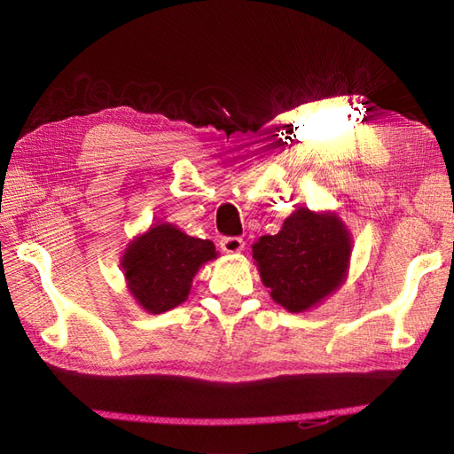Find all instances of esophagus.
Returning <instances> with one entry per match:
<instances>
[{
  "mask_svg": "<svg viewBox=\"0 0 454 454\" xmlns=\"http://www.w3.org/2000/svg\"><path fill=\"white\" fill-rule=\"evenodd\" d=\"M219 246L225 254H239L244 250V240L240 237H223Z\"/></svg>",
  "mask_w": 454,
  "mask_h": 454,
  "instance_id": "1",
  "label": "esophagus"
}]
</instances>
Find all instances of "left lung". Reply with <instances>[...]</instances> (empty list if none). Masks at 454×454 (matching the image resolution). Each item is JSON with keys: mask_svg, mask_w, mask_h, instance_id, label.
<instances>
[{"mask_svg": "<svg viewBox=\"0 0 454 454\" xmlns=\"http://www.w3.org/2000/svg\"><path fill=\"white\" fill-rule=\"evenodd\" d=\"M261 282L290 312H305L339 290L350 263V232L333 212L297 208L277 235L254 246Z\"/></svg>", "mask_w": 454, "mask_h": 454, "instance_id": "1", "label": "left lung"}]
</instances>
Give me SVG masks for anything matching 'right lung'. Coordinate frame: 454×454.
<instances>
[{"mask_svg":"<svg viewBox=\"0 0 454 454\" xmlns=\"http://www.w3.org/2000/svg\"><path fill=\"white\" fill-rule=\"evenodd\" d=\"M215 257L212 240L189 237L172 223H157L127 246L121 267L136 303L162 314L184 303L197 270Z\"/></svg>","mask_w":454,"mask_h":454,"instance_id":"1","label":"right lung"}]
</instances>
